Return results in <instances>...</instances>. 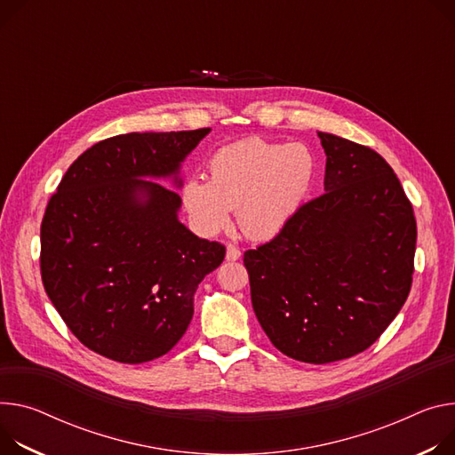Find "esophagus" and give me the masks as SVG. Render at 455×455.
Returning <instances> with one entry per match:
<instances>
[{
  "instance_id": "1",
  "label": "esophagus",
  "mask_w": 455,
  "mask_h": 455,
  "mask_svg": "<svg viewBox=\"0 0 455 455\" xmlns=\"http://www.w3.org/2000/svg\"><path fill=\"white\" fill-rule=\"evenodd\" d=\"M241 258V251L237 249L235 244H228L227 246V261H235Z\"/></svg>"
}]
</instances>
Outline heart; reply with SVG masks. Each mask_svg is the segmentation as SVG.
<instances>
[{
    "label": "heart",
    "instance_id": "obj_1",
    "mask_svg": "<svg viewBox=\"0 0 455 455\" xmlns=\"http://www.w3.org/2000/svg\"><path fill=\"white\" fill-rule=\"evenodd\" d=\"M209 180L190 176L181 203L194 227L216 235L237 223L244 235L272 239L294 221L315 178V157L303 143H272L259 138L220 148L209 159Z\"/></svg>",
    "mask_w": 455,
    "mask_h": 455
}]
</instances>
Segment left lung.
<instances>
[{
    "instance_id": "obj_1",
    "label": "left lung",
    "mask_w": 455,
    "mask_h": 455,
    "mask_svg": "<svg viewBox=\"0 0 455 455\" xmlns=\"http://www.w3.org/2000/svg\"><path fill=\"white\" fill-rule=\"evenodd\" d=\"M324 194L272 241L244 252L256 317L272 345L324 364L366 350L404 305L418 227L390 164L368 147L317 132Z\"/></svg>"
}]
</instances>
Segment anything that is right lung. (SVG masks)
Returning <instances> with one entry per match:
<instances>
[{"mask_svg":"<svg viewBox=\"0 0 455 455\" xmlns=\"http://www.w3.org/2000/svg\"><path fill=\"white\" fill-rule=\"evenodd\" d=\"M211 129L131 132L81 154L41 223V279L87 348L138 364L172 350L225 246L180 221L181 167Z\"/></svg>","mask_w":455,"mask_h":455,"instance_id":"1","label":"right lung"}]
</instances>
